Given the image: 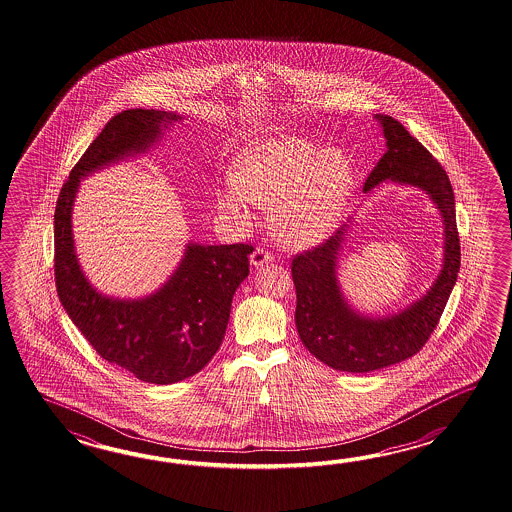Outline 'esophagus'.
<instances>
[{
  "mask_svg": "<svg viewBox=\"0 0 512 512\" xmlns=\"http://www.w3.org/2000/svg\"><path fill=\"white\" fill-rule=\"evenodd\" d=\"M272 256L269 252L263 251V249H256L251 254V265L252 267H263L265 263H271Z\"/></svg>",
  "mask_w": 512,
  "mask_h": 512,
  "instance_id": "34e87169",
  "label": "esophagus"
}]
</instances>
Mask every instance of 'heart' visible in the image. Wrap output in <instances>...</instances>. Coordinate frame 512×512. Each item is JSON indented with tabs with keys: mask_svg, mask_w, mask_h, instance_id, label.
<instances>
[{
	"mask_svg": "<svg viewBox=\"0 0 512 512\" xmlns=\"http://www.w3.org/2000/svg\"><path fill=\"white\" fill-rule=\"evenodd\" d=\"M219 210L245 221L247 203L272 210V232L291 249H309L335 230L355 188L353 164L340 150H322L294 135L272 137L241 153Z\"/></svg>",
	"mask_w": 512,
	"mask_h": 512,
	"instance_id": "b5f03b06",
	"label": "heart"
}]
</instances>
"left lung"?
<instances>
[{
    "mask_svg": "<svg viewBox=\"0 0 512 512\" xmlns=\"http://www.w3.org/2000/svg\"><path fill=\"white\" fill-rule=\"evenodd\" d=\"M375 120L386 139V152L368 175L364 192L371 194L386 181L423 190L443 219V265L421 298L393 315L370 316L351 307L338 283V258L349 225L313 251L294 256V322L300 340L320 362L349 373L382 370L414 357L443 315L461 265L456 201L443 166L399 120L388 115H375Z\"/></svg>",
    "mask_w": 512,
    "mask_h": 512,
    "instance_id": "obj_1",
    "label": "left lung"
}]
</instances>
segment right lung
Here are the masks:
<instances>
[{
	"label": "right lung",
	"mask_w": 512,
	"mask_h": 512,
	"mask_svg": "<svg viewBox=\"0 0 512 512\" xmlns=\"http://www.w3.org/2000/svg\"><path fill=\"white\" fill-rule=\"evenodd\" d=\"M177 120L183 117L159 109L115 115L71 170L55 210L56 291L67 315L102 359L152 384L185 381L216 355L232 296L249 276L254 249L245 243L190 241L157 291L142 298H113L97 291L82 271L71 219L84 177L148 152Z\"/></svg>",
	"instance_id": "right-lung-1"
}]
</instances>
